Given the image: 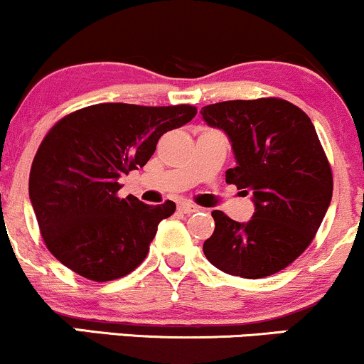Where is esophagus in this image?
<instances>
[{"label": "esophagus", "mask_w": 364, "mask_h": 364, "mask_svg": "<svg viewBox=\"0 0 364 364\" xmlns=\"http://www.w3.org/2000/svg\"><path fill=\"white\" fill-rule=\"evenodd\" d=\"M178 210L183 212V214H193V212H198L200 210V207L193 205V203L181 202V203H178Z\"/></svg>", "instance_id": "34e87169"}]
</instances>
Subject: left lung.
Wrapping results in <instances>:
<instances>
[{"instance_id": "8db88e82", "label": "left lung", "mask_w": 364, "mask_h": 364, "mask_svg": "<svg viewBox=\"0 0 364 364\" xmlns=\"http://www.w3.org/2000/svg\"><path fill=\"white\" fill-rule=\"evenodd\" d=\"M200 112L232 144L236 168L225 171V183L255 202L246 224L212 212L207 260L245 279L281 272L310 246L332 200V169L311 119L277 97L208 104Z\"/></svg>"}]
</instances>
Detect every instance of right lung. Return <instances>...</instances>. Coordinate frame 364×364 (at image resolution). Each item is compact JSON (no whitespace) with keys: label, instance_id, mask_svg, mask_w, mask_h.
I'll use <instances>...</instances> for the list:
<instances>
[{"label":"right lung","instance_id":"1","mask_svg":"<svg viewBox=\"0 0 364 364\" xmlns=\"http://www.w3.org/2000/svg\"><path fill=\"white\" fill-rule=\"evenodd\" d=\"M196 107L104 102L73 111L41 141L28 195L48 250L75 274L107 282L133 272L149 253L166 200L119 198V178L144 168L159 139L191 121Z\"/></svg>","mask_w":364,"mask_h":364}]
</instances>
